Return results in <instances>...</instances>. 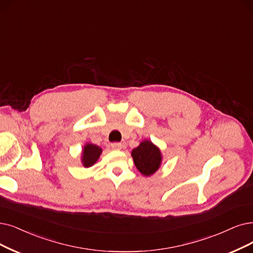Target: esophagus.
<instances>
[{
    "mask_svg": "<svg viewBox=\"0 0 253 253\" xmlns=\"http://www.w3.org/2000/svg\"><path fill=\"white\" fill-rule=\"evenodd\" d=\"M111 147H112V149L119 150V149H121V147H123V144H121L120 142H113V143H111Z\"/></svg>",
    "mask_w": 253,
    "mask_h": 253,
    "instance_id": "1",
    "label": "esophagus"
}]
</instances>
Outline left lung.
Here are the masks:
<instances>
[{
    "mask_svg": "<svg viewBox=\"0 0 253 253\" xmlns=\"http://www.w3.org/2000/svg\"><path fill=\"white\" fill-rule=\"evenodd\" d=\"M132 156L138 170L146 176L155 173L161 164L160 150L149 141H143L133 149Z\"/></svg>",
    "mask_w": 253,
    "mask_h": 253,
    "instance_id": "left-lung-1",
    "label": "left lung"
}]
</instances>
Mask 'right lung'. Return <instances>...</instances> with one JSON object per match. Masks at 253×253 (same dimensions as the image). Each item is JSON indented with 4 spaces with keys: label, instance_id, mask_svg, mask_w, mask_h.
Listing matches in <instances>:
<instances>
[{
    "label": "right lung",
    "instance_id": "right-lung-1",
    "mask_svg": "<svg viewBox=\"0 0 253 253\" xmlns=\"http://www.w3.org/2000/svg\"><path fill=\"white\" fill-rule=\"evenodd\" d=\"M102 154V148L93 145V144H87L84 147L83 150V164L86 167H89L93 165L97 159L99 158V155Z\"/></svg>",
    "mask_w": 253,
    "mask_h": 253
}]
</instances>
